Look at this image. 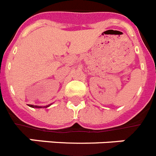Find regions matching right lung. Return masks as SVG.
<instances>
[{
  "instance_id": "obj_1",
  "label": "right lung",
  "mask_w": 156,
  "mask_h": 156,
  "mask_svg": "<svg viewBox=\"0 0 156 156\" xmlns=\"http://www.w3.org/2000/svg\"><path fill=\"white\" fill-rule=\"evenodd\" d=\"M49 105H46V106H44V108H48ZM30 107H31V108H43V107L41 106H38V105H29Z\"/></svg>"
}]
</instances>
